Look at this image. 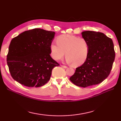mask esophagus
Wrapping results in <instances>:
<instances>
[{"instance_id":"34e87169","label":"esophagus","mask_w":121,"mask_h":121,"mask_svg":"<svg viewBox=\"0 0 121 121\" xmlns=\"http://www.w3.org/2000/svg\"><path fill=\"white\" fill-rule=\"evenodd\" d=\"M61 66L63 67V68H64V69H66V68H67V66H65V65H61Z\"/></svg>"}]
</instances>
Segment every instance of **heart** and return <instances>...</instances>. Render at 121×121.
Instances as JSON below:
<instances>
[{"label":"heart","mask_w":121,"mask_h":121,"mask_svg":"<svg viewBox=\"0 0 121 121\" xmlns=\"http://www.w3.org/2000/svg\"><path fill=\"white\" fill-rule=\"evenodd\" d=\"M57 43L52 42L50 44L51 56L55 60L62 59L66 52V62L75 66L81 65L86 60L89 46L84 38L63 35L57 37Z\"/></svg>","instance_id":"1"}]
</instances>
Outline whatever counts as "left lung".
Instances as JSON below:
<instances>
[{"label": "left lung", "instance_id": "obj_1", "mask_svg": "<svg viewBox=\"0 0 121 121\" xmlns=\"http://www.w3.org/2000/svg\"><path fill=\"white\" fill-rule=\"evenodd\" d=\"M81 35L88 42L89 51L86 60L76 69L69 80L75 85L86 88L100 83L106 79L111 72L115 53L113 41L105 34L86 31Z\"/></svg>", "mask_w": 121, "mask_h": 121}]
</instances>
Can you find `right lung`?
Returning a JSON list of instances; mask_svg holds the SVG:
<instances>
[{"mask_svg":"<svg viewBox=\"0 0 121 121\" xmlns=\"http://www.w3.org/2000/svg\"><path fill=\"white\" fill-rule=\"evenodd\" d=\"M55 32L34 29L21 33L10 42L7 63L13 79L28 87H40L50 79L59 64L50 56Z\"/></svg>","mask_w":121,"mask_h":121,"instance_id":"add662e5","label":"right lung"}]
</instances>
